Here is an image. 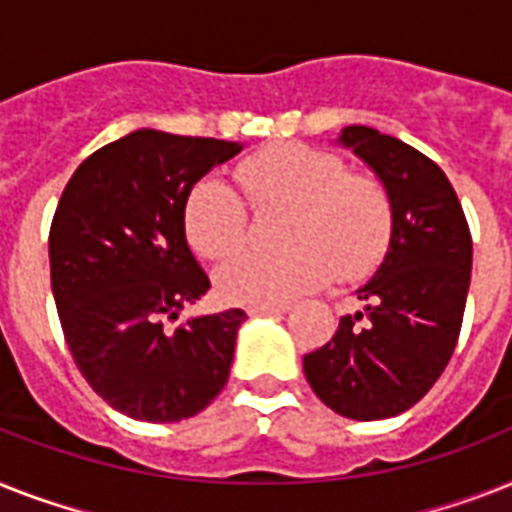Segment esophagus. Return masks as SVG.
Returning <instances> with one entry per match:
<instances>
[{
  "label": "esophagus",
  "mask_w": 512,
  "mask_h": 512,
  "mask_svg": "<svg viewBox=\"0 0 512 512\" xmlns=\"http://www.w3.org/2000/svg\"><path fill=\"white\" fill-rule=\"evenodd\" d=\"M287 311V306H251L248 314L251 316H282Z\"/></svg>",
  "instance_id": "esophagus-1"
}]
</instances>
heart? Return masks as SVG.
Segmentation results:
<instances>
[{"mask_svg":"<svg viewBox=\"0 0 512 512\" xmlns=\"http://www.w3.org/2000/svg\"><path fill=\"white\" fill-rule=\"evenodd\" d=\"M259 211L287 209L280 253H235L217 269L219 293L240 306H280L332 277L371 272L390 246L392 201L379 180L348 172L345 159L306 143H280L238 167ZM190 246L222 259L246 240L243 198L219 177H204L185 201Z\"/></svg>","mask_w":512,"mask_h":512,"instance_id":"heart-1","label":"heart"}]
</instances>
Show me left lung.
<instances>
[{
    "instance_id": "1",
    "label": "left lung",
    "mask_w": 512,
    "mask_h": 512,
    "mask_svg": "<svg viewBox=\"0 0 512 512\" xmlns=\"http://www.w3.org/2000/svg\"><path fill=\"white\" fill-rule=\"evenodd\" d=\"M335 143L384 185L392 235L374 277L356 290L363 308L340 316L335 337L303 356V371L327 408L377 421L408 411L445 371L474 243L453 185L429 156L366 125L342 128Z\"/></svg>"
}]
</instances>
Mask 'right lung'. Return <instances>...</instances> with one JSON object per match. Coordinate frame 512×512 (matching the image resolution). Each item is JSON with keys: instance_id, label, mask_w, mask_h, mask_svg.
Segmentation results:
<instances>
[{"instance_id": "obj_1", "label": "right lung", "mask_w": 512, "mask_h": 512, "mask_svg": "<svg viewBox=\"0 0 512 512\" xmlns=\"http://www.w3.org/2000/svg\"><path fill=\"white\" fill-rule=\"evenodd\" d=\"M243 143L141 128L70 177L49 232L52 293L80 374L114 411L172 424L227 384L246 311L190 316L211 287L185 235L193 185Z\"/></svg>"}]
</instances>
